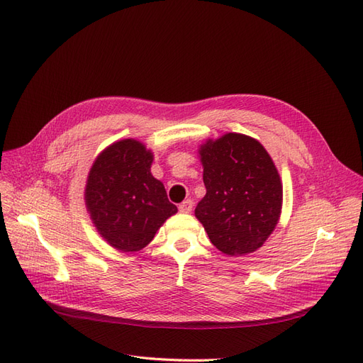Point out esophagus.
Listing matches in <instances>:
<instances>
[{
    "instance_id": "1",
    "label": "esophagus",
    "mask_w": 363,
    "mask_h": 363,
    "mask_svg": "<svg viewBox=\"0 0 363 363\" xmlns=\"http://www.w3.org/2000/svg\"><path fill=\"white\" fill-rule=\"evenodd\" d=\"M192 206H194L192 200H184V201L179 206V208H180V212H183V213H189V212L192 211Z\"/></svg>"
}]
</instances>
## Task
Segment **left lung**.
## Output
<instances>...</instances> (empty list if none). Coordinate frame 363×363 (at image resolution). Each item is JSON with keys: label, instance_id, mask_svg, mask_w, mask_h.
<instances>
[{"label": "left lung", "instance_id": "left-lung-1", "mask_svg": "<svg viewBox=\"0 0 363 363\" xmlns=\"http://www.w3.org/2000/svg\"><path fill=\"white\" fill-rule=\"evenodd\" d=\"M199 152L206 195L195 207L196 219L224 255L256 251L281 212L283 186L276 164L259 140L240 133L208 139Z\"/></svg>", "mask_w": 363, "mask_h": 363}]
</instances>
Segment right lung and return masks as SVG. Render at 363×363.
Returning a JSON list of instances; mask_svg holds the SVG:
<instances>
[{"label":"right lung","instance_id":"add662e5","mask_svg":"<svg viewBox=\"0 0 363 363\" xmlns=\"http://www.w3.org/2000/svg\"><path fill=\"white\" fill-rule=\"evenodd\" d=\"M152 152L139 140L123 139L100 152L87 175L84 200L98 233L113 248L147 247L177 207L151 174Z\"/></svg>","mask_w":363,"mask_h":363}]
</instances>
